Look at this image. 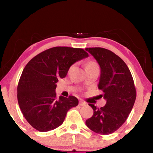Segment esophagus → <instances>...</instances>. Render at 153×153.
Returning a JSON list of instances; mask_svg holds the SVG:
<instances>
[{
	"label": "esophagus",
	"mask_w": 153,
	"mask_h": 153,
	"mask_svg": "<svg viewBox=\"0 0 153 153\" xmlns=\"http://www.w3.org/2000/svg\"><path fill=\"white\" fill-rule=\"evenodd\" d=\"M87 105V103L85 102H84L83 100H80L79 101V105H81V106H85Z\"/></svg>",
	"instance_id": "34e87169"
}]
</instances>
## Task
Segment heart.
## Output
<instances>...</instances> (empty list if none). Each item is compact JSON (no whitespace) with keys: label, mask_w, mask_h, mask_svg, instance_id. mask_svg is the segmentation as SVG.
<instances>
[{"label":"heart","mask_w":153,"mask_h":153,"mask_svg":"<svg viewBox=\"0 0 153 153\" xmlns=\"http://www.w3.org/2000/svg\"><path fill=\"white\" fill-rule=\"evenodd\" d=\"M87 66H98V65L96 64L95 62H89L88 64H87Z\"/></svg>","instance_id":"b5f03b06"}]
</instances>
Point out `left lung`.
Instances as JSON below:
<instances>
[{"mask_svg": "<svg viewBox=\"0 0 153 153\" xmlns=\"http://www.w3.org/2000/svg\"><path fill=\"white\" fill-rule=\"evenodd\" d=\"M100 67L98 89L104 92L107 102L98 108L89 104L94 114L85 122L87 126L100 135H109L124 123L133 109L136 90L132 75L122 59L112 51L95 47L87 48Z\"/></svg>", "mask_w": 153, "mask_h": 153, "instance_id": "obj_1", "label": "left lung"}]
</instances>
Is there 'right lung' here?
Returning <instances> with one entry per match:
<instances>
[{
    "label": "right lung",
    "instance_id": "add662e5",
    "mask_svg": "<svg viewBox=\"0 0 153 153\" xmlns=\"http://www.w3.org/2000/svg\"><path fill=\"white\" fill-rule=\"evenodd\" d=\"M82 48L57 46L40 53L26 65L18 82V104L27 121L36 130L46 132L62 125L67 112L76 107L73 96L56 98V83L70 67L88 57Z\"/></svg>",
    "mask_w": 153,
    "mask_h": 153
}]
</instances>
